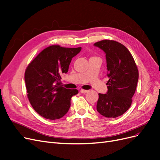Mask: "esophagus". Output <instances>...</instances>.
<instances>
[{
  "label": "esophagus",
  "instance_id": "1",
  "mask_svg": "<svg viewBox=\"0 0 160 160\" xmlns=\"http://www.w3.org/2000/svg\"><path fill=\"white\" fill-rule=\"evenodd\" d=\"M88 92V91L86 90H83V89L80 90V92H81L82 93H87Z\"/></svg>",
  "mask_w": 160,
  "mask_h": 160
}]
</instances>
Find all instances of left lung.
Returning <instances> with one entry per match:
<instances>
[{"label": "left lung", "instance_id": "left-lung-1", "mask_svg": "<svg viewBox=\"0 0 160 160\" xmlns=\"http://www.w3.org/2000/svg\"><path fill=\"white\" fill-rule=\"evenodd\" d=\"M105 52L108 91L99 93L97 111L108 118L122 115L129 109L138 80V70L131 53L122 44L105 39L94 43Z\"/></svg>", "mask_w": 160, "mask_h": 160}]
</instances>
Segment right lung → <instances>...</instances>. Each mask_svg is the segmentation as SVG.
<instances>
[{"label":"right lung","instance_id":"right-lung-1","mask_svg":"<svg viewBox=\"0 0 160 160\" xmlns=\"http://www.w3.org/2000/svg\"><path fill=\"white\" fill-rule=\"evenodd\" d=\"M81 49L53 45L44 49L28 64L24 76L28 98L41 117L56 120L68 111L70 99L78 90L64 88L61 75L67 73L72 58Z\"/></svg>","mask_w":160,"mask_h":160}]
</instances>
